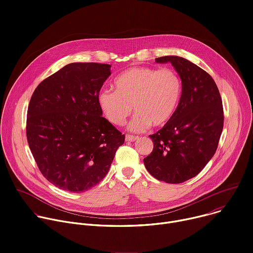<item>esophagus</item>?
<instances>
[{
  "mask_svg": "<svg viewBox=\"0 0 253 253\" xmlns=\"http://www.w3.org/2000/svg\"><path fill=\"white\" fill-rule=\"evenodd\" d=\"M125 139H126V141H130V142H132V141H135V140L138 139V136H134V135L126 134V136H125Z\"/></svg>",
  "mask_w": 253,
  "mask_h": 253,
  "instance_id": "esophagus-1",
  "label": "esophagus"
}]
</instances>
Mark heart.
<instances>
[{"instance_id": "obj_1", "label": "heart", "mask_w": 253, "mask_h": 253, "mask_svg": "<svg viewBox=\"0 0 253 253\" xmlns=\"http://www.w3.org/2000/svg\"><path fill=\"white\" fill-rule=\"evenodd\" d=\"M114 87L99 94V104L106 118L123 125L133 107L137 114L129 124L132 131H144L151 125L163 127L174 116L182 95V82L172 68L132 67L114 81Z\"/></svg>"}]
</instances>
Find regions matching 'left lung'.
<instances>
[{
  "mask_svg": "<svg viewBox=\"0 0 253 253\" xmlns=\"http://www.w3.org/2000/svg\"><path fill=\"white\" fill-rule=\"evenodd\" d=\"M182 82V95L172 119L149 137L152 152L143 162L158 180L180 183L196 176L215 154L224 124L222 99L212 77L190 60L169 55Z\"/></svg>",
  "mask_w": 253,
  "mask_h": 253,
  "instance_id": "left-lung-1",
  "label": "left lung"
}]
</instances>
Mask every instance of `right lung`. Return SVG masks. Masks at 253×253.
I'll use <instances>...</instances> for the list:
<instances>
[{
  "instance_id": "add662e5",
  "label": "right lung",
  "mask_w": 253,
  "mask_h": 253,
  "mask_svg": "<svg viewBox=\"0 0 253 253\" xmlns=\"http://www.w3.org/2000/svg\"><path fill=\"white\" fill-rule=\"evenodd\" d=\"M110 64L70 63L43 80L27 111L29 148L53 186L72 193L95 187L106 176L125 135L102 114L99 94Z\"/></svg>"
}]
</instances>
